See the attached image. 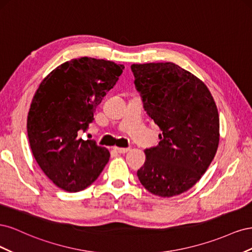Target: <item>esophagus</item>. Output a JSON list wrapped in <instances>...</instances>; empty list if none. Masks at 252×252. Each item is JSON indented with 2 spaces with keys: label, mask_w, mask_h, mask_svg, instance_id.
I'll return each instance as SVG.
<instances>
[{
  "label": "esophagus",
  "mask_w": 252,
  "mask_h": 252,
  "mask_svg": "<svg viewBox=\"0 0 252 252\" xmlns=\"http://www.w3.org/2000/svg\"><path fill=\"white\" fill-rule=\"evenodd\" d=\"M113 149L116 150L117 152H119V154H126L127 151L130 150V148L127 147V148H120V147H113Z\"/></svg>",
  "instance_id": "obj_1"
}]
</instances>
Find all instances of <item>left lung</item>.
Returning a JSON list of instances; mask_svg holds the SVG:
<instances>
[{
  "instance_id": "obj_1",
  "label": "left lung",
  "mask_w": 252,
  "mask_h": 252,
  "mask_svg": "<svg viewBox=\"0 0 252 252\" xmlns=\"http://www.w3.org/2000/svg\"><path fill=\"white\" fill-rule=\"evenodd\" d=\"M144 110L162 130L158 146L145 149L141 184L162 197L187 191L216 156L220 140L217 105L207 86L173 63L132 64Z\"/></svg>"
}]
</instances>
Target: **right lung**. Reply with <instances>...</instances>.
<instances>
[{"label":"right lung","instance_id":"add662e5","mask_svg":"<svg viewBox=\"0 0 252 252\" xmlns=\"http://www.w3.org/2000/svg\"><path fill=\"white\" fill-rule=\"evenodd\" d=\"M124 68L111 61L73 59L52 70L36 90L27 119L30 148L43 172L65 191L90 186L108 162L107 149L79 135Z\"/></svg>","mask_w":252,"mask_h":252}]
</instances>
